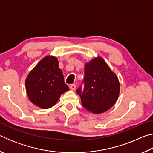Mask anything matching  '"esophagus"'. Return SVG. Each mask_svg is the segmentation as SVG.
Listing matches in <instances>:
<instances>
[{
    "label": "esophagus",
    "instance_id": "1",
    "mask_svg": "<svg viewBox=\"0 0 153 153\" xmlns=\"http://www.w3.org/2000/svg\"><path fill=\"white\" fill-rule=\"evenodd\" d=\"M76 84H71L70 86H69V88H70V89L71 90H74L75 89H76Z\"/></svg>",
    "mask_w": 153,
    "mask_h": 153
}]
</instances>
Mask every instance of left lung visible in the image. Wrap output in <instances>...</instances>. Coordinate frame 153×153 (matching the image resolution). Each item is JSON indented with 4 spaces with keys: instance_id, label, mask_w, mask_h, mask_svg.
Returning a JSON list of instances; mask_svg holds the SVG:
<instances>
[{
    "instance_id": "left-lung-1",
    "label": "left lung",
    "mask_w": 153,
    "mask_h": 153,
    "mask_svg": "<svg viewBox=\"0 0 153 153\" xmlns=\"http://www.w3.org/2000/svg\"><path fill=\"white\" fill-rule=\"evenodd\" d=\"M83 84V90L79 86L76 92L81 98L83 107L90 112L104 113L117 101L120 82L102 58H95L86 64Z\"/></svg>"
}]
</instances>
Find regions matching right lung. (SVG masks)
Listing matches in <instances>:
<instances>
[{
    "mask_svg": "<svg viewBox=\"0 0 153 153\" xmlns=\"http://www.w3.org/2000/svg\"><path fill=\"white\" fill-rule=\"evenodd\" d=\"M28 97L33 104L44 109L56 104L60 96L69 90L57 59L47 56L30 72L25 80Z\"/></svg>",
    "mask_w": 153,
    "mask_h": 153,
    "instance_id": "1",
    "label": "right lung"
}]
</instances>
